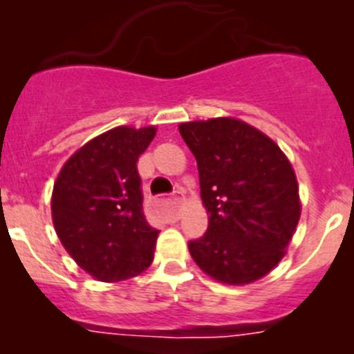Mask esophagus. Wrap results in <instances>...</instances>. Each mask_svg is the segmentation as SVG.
<instances>
[{
    "instance_id": "34e87169",
    "label": "esophagus",
    "mask_w": 354,
    "mask_h": 354,
    "mask_svg": "<svg viewBox=\"0 0 354 354\" xmlns=\"http://www.w3.org/2000/svg\"><path fill=\"white\" fill-rule=\"evenodd\" d=\"M173 202H174V205H180V203H181V190H180V188H176V190L173 192Z\"/></svg>"
}]
</instances>
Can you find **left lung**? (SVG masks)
Returning a JSON list of instances; mask_svg holds the SVG:
<instances>
[{
  "instance_id": "left-lung-1",
  "label": "left lung",
  "mask_w": 354,
  "mask_h": 354,
  "mask_svg": "<svg viewBox=\"0 0 354 354\" xmlns=\"http://www.w3.org/2000/svg\"><path fill=\"white\" fill-rule=\"evenodd\" d=\"M197 159L205 234L188 241L192 259L214 279L248 284L284 257L299 221L298 181L267 135L234 118L181 123Z\"/></svg>"
}]
</instances>
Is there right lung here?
Wrapping results in <instances>:
<instances>
[{
  "instance_id": "right-lung-1",
  "label": "right lung",
  "mask_w": 354,
  "mask_h": 354,
  "mask_svg": "<svg viewBox=\"0 0 354 354\" xmlns=\"http://www.w3.org/2000/svg\"><path fill=\"white\" fill-rule=\"evenodd\" d=\"M154 127H118L68 159L53 190V223L66 252L95 279L124 281L154 259L159 231L144 216L137 162Z\"/></svg>"
}]
</instances>
